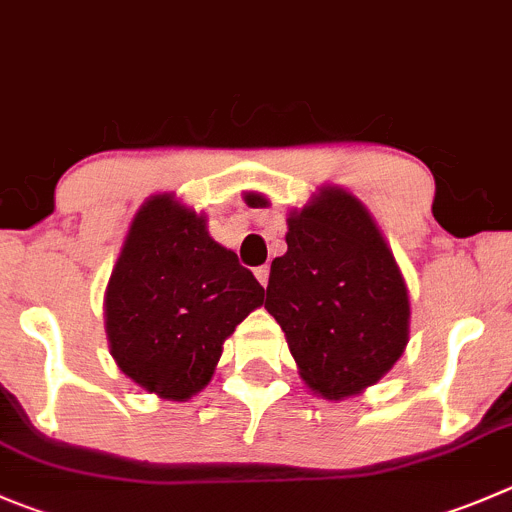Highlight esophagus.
<instances>
[{"label":"esophagus","instance_id":"34e87169","mask_svg":"<svg viewBox=\"0 0 512 512\" xmlns=\"http://www.w3.org/2000/svg\"><path fill=\"white\" fill-rule=\"evenodd\" d=\"M253 274H256V279H259V284H261V286L269 284V274H271L269 266H259V269L253 271Z\"/></svg>","mask_w":512,"mask_h":512}]
</instances>
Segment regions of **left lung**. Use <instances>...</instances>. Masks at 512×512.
I'll use <instances>...</instances> for the list:
<instances>
[{
  "instance_id": "1",
  "label": "left lung",
  "mask_w": 512,
  "mask_h": 512,
  "mask_svg": "<svg viewBox=\"0 0 512 512\" xmlns=\"http://www.w3.org/2000/svg\"><path fill=\"white\" fill-rule=\"evenodd\" d=\"M251 208L269 206L246 193ZM286 253L271 261L266 309L284 329L311 392L344 399L394 367L410 339L405 279L362 201L321 188L289 216Z\"/></svg>"
}]
</instances>
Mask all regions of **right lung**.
<instances>
[{
	"mask_svg": "<svg viewBox=\"0 0 512 512\" xmlns=\"http://www.w3.org/2000/svg\"><path fill=\"white\" fill-rule=\"evenodd\" d=\"M261 304L264 286L208 236L206 216L170 193L153 196L133 218L105 291L110 354L145 392L186 402Z\"/></svg>",
	"mask_w": 512,
	"mask_h": 512,
	"instance_id": "1",
	"label": "right lung"
}]
</instances>
